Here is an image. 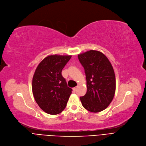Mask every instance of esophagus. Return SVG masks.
<instances>
[{
  "instance_id": "1",
  "label": "esophagus",
  "mask_w": 146,
  "mask_h": 146,
  "mask_svg": "<svg viewBox=\"0 0 146 146\" xmlns=\"http://www.w3.org/2000/svg\"><path fill=\"white\" fill-rule=\"evenodd\" d=\"M78 88V86H76V87H74V88H73V90H74V91H76V88Z\"/></svg>"
}]
</instances>
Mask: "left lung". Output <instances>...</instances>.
<instances>
[{
	"instance_id": "1",
	"label": "left lung",
	"mask_w": 146,
	"mask_h": 146,
	"mask_svg": "<svg viewBox=\"0 0 146 146\" xmlns=\"http://www.w3.org/2000/svg\"><path fill=\"white\" fill-rule=\"evenodd\" d=\"M84 68L87 91L80 97L82 106L92 113L103 111L112 101L115 91V76L107 56L90 50L78 55Z\"/></svg>"
}]
</instances>
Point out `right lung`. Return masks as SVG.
Segmentation results:
<instances>
[{"label": "right lung", "instance_id": "add662e5", "mask_svg": "<svg viewBox=\"0 0 146 146\" xmlns=\"http://www.w3.org/2000/svg\"><path fill=\"white\" fill-rule=\"evenodd\" d=\"M71 55H52L38 65L32 79V92L36 103L45 113L56 115L66 107L72 93L62 70Z\"/></svg>", "mask_w": 146, "mask_h": 146}]
</instances>
